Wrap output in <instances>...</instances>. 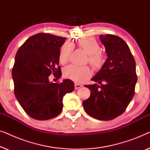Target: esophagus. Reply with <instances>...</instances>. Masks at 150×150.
Masks as SVG:
<instances>
[{
  "label": "esophagus",
  "instance_id": "34e87169",
  "mask_svg": "<svg viewBox=\"0 0 150 150\" xmlns=\"http://www.w3.org/2000/svg\"><path fill=\"white\" fill-rule=\"evenodd\" d=\"M75 89H79V88H81L83 87V85H81V84H79V83H75Z\"/></svg>",
  "mask_w": 150,
  "mask_h": 150
}]
</instances>
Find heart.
Returning <instances> with one entry per match:
<instances>
[{
  "label": "heart",
  "instance_id": "b5f03b06",
  "mask_svg": "<svg viewBox=\"0 0 150 150\" xmlns=\"http://www.w3.org/2000/svg\"><path fill=\"white\" fill-rule=\"evenodd\" d=\"M79 48L88 54L87 61L95 70H99L104 66L106 59L105 56L100 50V46L93 38H85L79 40L77 43ZM73 50L72 45L65 43L62 46L59 56V60L62 65L68 62ZM91 75V70L89 66L77 67L69 65L63 69V76L76 83H81Z\"/></svg>",
  "mask_w": 150,
  "mask_h": 150
}]
</instances>
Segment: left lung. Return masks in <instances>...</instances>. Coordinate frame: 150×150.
<instances>
[{"instance_id": "8db88e82", "label": "left lung", "mask_w": 150, "mask_h": 150, "mask_svg": "<svg viewBox=\"0 0 150 150\" xmlns=\"http://www.w3.org/2000/svg\"><path fill=\"white\" fill-rule=\"evenodd\" d=\"M108 58L91 79L93 85H85L90 97L83 102L86 112L99 120H113L126 110L134 95L137 81L136 63L126 42L114 35H101Z\"/></svg>"}]
</instances>
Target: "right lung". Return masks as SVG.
<instances>
[{"label":"right lung","instance_id":"add662e5","mask_svg":"<svg viewBox=\"0 0 150 150\" xmlns=\"http://www.w3.org/2000/svg\"><path fill=\"white\" fill-rule=\"evenodd\" d=\"M65 38L49 33L30 37L20 47L12 69L14 93L20 106L30 117L47 120L59 115L63 109V96L74 89L69 79L62 83L49 82L51 74L61 76L59 66L60 48Z\"/></svg>","mask_w":150,"mask_h":150}]
</instances>
